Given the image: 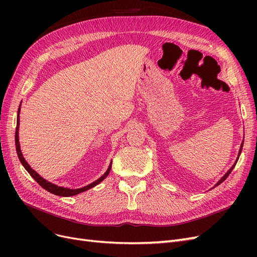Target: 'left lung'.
<instances>
[{
	"label": "left lung",
	"instance_id": "obj_1",
	"mask_svg": "<svg viewBox=\"0 0 257 257\" xmlns=\"http://www.w3.org/2000/svg\"><path fill=\"white\" fill-rule=\"evenodd\" d=\"M242 147H243V142H242V144H241V147H240V150H239V154H238V158H237V160H236V162H235V164L234 165H232L231 166V168L228 170V172L226 173V174H225L221 179H220V180H219V182H217L215 185H214V188H215V186H217V185H219V184H221L224 180H225V179H226L228 176H229V174L231 173V170L232 169H234L235 168V166H236V164H237V162H238V159H239V157H240V153H241V150H242Z\"/></svg>",
	"mask_w": 257,
	"mask_h": 257
}]
</instances>
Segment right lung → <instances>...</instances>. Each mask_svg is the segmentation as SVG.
<instances>
[{"instance_id": "right-lung-1", "label": "right lung", "mask_w": 257, "mask_h": 257, "mask_svg": "<svg viewBox=\"0 0 257 257\" xmlns=\"http://www.w3.org/2000/svg\"><path fill=\"white\" fill-rule=\"evenodd\" d=\"M19 112H20V107H19V109H18L16 135H15V144H16V151H17V154H18V158H19V160H20V162H21V164L23 165V167H25V168L27 169V172H28L31 176H32L34 180H35L38 184H40V185L42 186V188H44L46 191H48V192L54 194V195H59V196H66V197H67V196H74V195H77V194H79V193H81V192H84V191H87V190L93 188V186L97 185L99 182H102V181L104 180V179L108 176V174H109L110 169H111V163H110L109 167H108L107 172H106L102 177H100L99 179H97L96 181H94V182L89 184V185H87V186H83V188H81V189H76V190H71V189L62 188V186L54 185L53 183H50V182H48V181H46L44 178H42L40 175H38V174L35 172V170H33L32 168L30 167V165L26 162L25 158H23V155H22V153H21L20 144H19V136H18V134H19V133H18V131H19Z\"/></svg>"}]
</instances>
